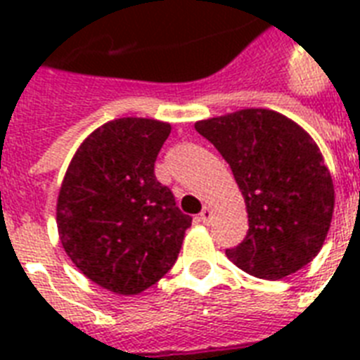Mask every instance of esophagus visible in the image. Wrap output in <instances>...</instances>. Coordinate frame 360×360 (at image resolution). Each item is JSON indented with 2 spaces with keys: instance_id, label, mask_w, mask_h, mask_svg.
Instances as JSON below:
<instances>
[{
  "instance_id": "34e87169",
  "label": "esophagus",
  "mask_w": 360,
  "mask_h": 360,
  "mask_svg": "<svg viewBox=\"0 0 360 360\" xmlns=\"http://www.w3.org/2000/svg\"><path fill=\"white\" fill-rule=\"evenodd\" d=\"M198 219L202 220L203 224H209V220H211V209L203 207L202 213H200V217H198Z\"/></svg>"
}]
</instances>
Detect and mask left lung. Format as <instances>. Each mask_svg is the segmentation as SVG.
<instances>
[{
	"label": "left lung",
	"instance_id": "1",
	"mask_svg": "<svg viewBox=\"0 0 360 360\" xmlns=\"http://www.w3.org/2000/svg\"><path fill=\"white\" fill-rule=\"evenodd\" d=\"M194 127L230 164L246 203L248 233L226 256L265 280L284 278L312 262L330 228L335 186L308 132L263 108Z\"/></svg>",
	"mask_w": 360,
	"mask_h": 360
}]
</instances>
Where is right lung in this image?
Masks as SVG:
<instances>
[{
    "label": "right lung",
    "mask_w": 360,
    "mask_h": 360,
    "mask_svg": "<svg viewBox=\"0 0 360 360\" xmlns=\"http://www.w3.org/2000/svg\"><path fill=\"white\" fill-rule=\"evenodd\" d=\"M169 130L143 117L104 123L76 151L59 191L58 230L67 256L120 295L141 293L174 267L192 222L155 177Z\"/></svg>",
    "instance_id": "add662e5"
}]
</instances>
